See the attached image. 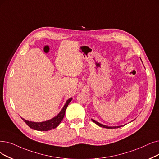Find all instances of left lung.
<instances>
[{
    "instance_id": "1",
    "label": "left lung",
    "mask_w": 159,
    "mask_h": 159,
    "mask_svg": "<svg viewBox=\"0 0 159 159\" xmlns=\"http://www.w3.org/2000/svg\"><path fill=\"white\" fill-rule=\"evenodd\" d=\"M92 120L93 121L94 123H96L97 125H98V126H101V127H103V128H106V129H117V128H119V127H121V126H106V125H102V124H100V123H99L98 122H97V121H96V120H93V119H92Z\"/></svg>"
}]
</instances>
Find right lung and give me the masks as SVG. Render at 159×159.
<instances>
[{"instance_id":"add662e5","label":"right lung","mask_w":159,"mask_h":159,"mask_svg":"<svg viewBox=\"0 0 159 159\" xmlns=\"http://www.w3.org/2000/svg\"><path fill=\"white\" fill-rule=\"evenodd\" d=\"M72 100V98H69L67 101L66 104H65L62 110L60 111V113L58 114L57 116L55 117L54 118L46 120V121H43V122H40V123H36V122H32V121H29V120H25L23 118H21L24 122L26 123L30 128L36 130H39V131H48L49 130H52L53 129H55L57 126L62 121V120L65 116V111L66 110V107L69 103Z\"/></svg>"}]
</instances>
